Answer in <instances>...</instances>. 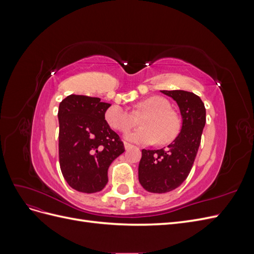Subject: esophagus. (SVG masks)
<instances>
[{"label": "esophagus", "mask_w": 254, "mask_h": 254, "mask_svg": "<svg viewBox=\"0 0 254 254\" xmlns=\"http://www.w3.org/2000/svg\"><path fill=\"white\" fill-rule=\"evenodd\" d=\"M124 146H125V149H130L131 147H133V145H131L130 143H127V142H124Z\"/></svg>", "instance_id": "obj_1"}]
</instances>
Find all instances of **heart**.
Returning a JSON list of instances; mask_svg holds the SVG:
<instances>
[{
  "instance_id": "obj_1",
  "label": "heart",
  "mask_w": 254,
  "mask_h": 254,
  "mask_svg": "<svg viewBox=\"0 0 254 254\" xmlns=\"http://www.w3.org/2000/svg\"><path fill=\"white\" fill-rule=\"evenodd\" d=\"M141 119L143 127L127 134V139L141 144H152L159 140L160 144L174 141L180 132V121L172 111V107L165 98L151 96L139 102L133 113L114 105L106 111L105 119L108 124L122 132H126L136 124V117Z\"/></svg>"
}]
</instances>
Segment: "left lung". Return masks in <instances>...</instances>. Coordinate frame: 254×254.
Returning <instances> with one entry per match:
<instances>
[{
	"instance_id": "left-lung-1",
	"label": "left lung",
	"mask_w": 254,
	"mask_h": 254,
	"mask_svg": "<svg viewBox=\"0 0 254 254\" xmlns=\"http://www.w3.org/2000/svg\"><path fill=\"white\" fill-rule=\"evenodd\" d=\"M177 102L182 117V129L167 147L142 150L139 181L150 193L171 191L188 178L193 167L205 125L204 104L193 92L161 91Z\"/></svg>"
}]
</instances>
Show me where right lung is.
Wrapping results in <instances>:
<instances>
[{"label":"right lung","mask_w":254,"mask_h":254,"mask_svg":"<svg viewBox=\"0 0 254 254\" xmlns=\"http://www.w3.org/2000/svg\"><path fill=\"white\" fill-rule=\"evenodd\" d=\"M111 105L101 98L71 94L59 104V164L72 189L92 194L108 182V168L125 151L105 120Z\"/></svg>","instance_id":"1"}]
</instances>
